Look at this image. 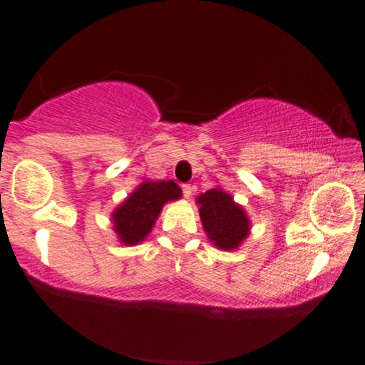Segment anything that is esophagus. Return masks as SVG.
<instances>
[{"label": "esophagus", "mask_w": 365, "mask_h": 365, "mask_svg": "<svg viewBox=\"0 0 365 365\" xmlns=\"http://www.w3.org/2000/svg\"><path fill=\"white\" fill-rule=\"evenodd\" d=\"M182 192H183V197H185V198H192L193 192H195V188H193L190 183H183Z\"/></svg>", "instance_id": "1"}]
</instances>
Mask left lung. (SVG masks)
Instances as JSON below:
<instances>
[{
	"instance_id": "obj_1",
	"label": "left lung",
	"mask_w": 365,
	"mask_h": 365,
	"mask_svg": "<svg viewBox=\"0 0 365 365\" xmlns=\"http://www.w3.org/2000/svg\"><path fill=\"white\" fill-rule=\"evenodd\" d=\"M200 205V219L207 236L215 247L232 251L247 237L251 222L246 210L234 202V198L220 188H212L197 197Z\"/></svg>"
}]
</instances>
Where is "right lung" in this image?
Masks as SVG:
<instances>
[{"instance_id": "obj_1", "label": "right lung", "mask_w": 365, "mask_h": 365, "mask_svg": "<svg viewBox=\"0 0 365 365\" xmlns=\"http://www.w3.org/2000/svg\"><path fill=\"white\" fill-rule=\"evenodd\" d=\"M182 190L173 180L143 182L116 210L113 212V224L119 241L126 246L145 241L158 219L163 205L178 200Z\"/></svg>"}]
</instances>
